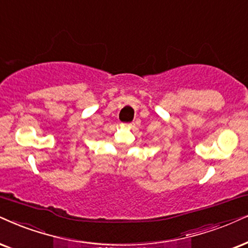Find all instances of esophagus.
I'll use <instances>...</instances> for the list:
<instances>
[{"label": "esophagus", "mask_w": 248, "mask_h": 248, "mask_svg": "<svg viewBox=\"0 0 248 248\" xmlns=\"http://www.w3.org/2000/svg\"><path fill=\"white\" fill-rule=\"evenodd\" d=\"M126 126H127V127H134V124H133V122H131V124H127Z\"/></svg>", "instance_id": "esophagus-1"}]
</instances>
